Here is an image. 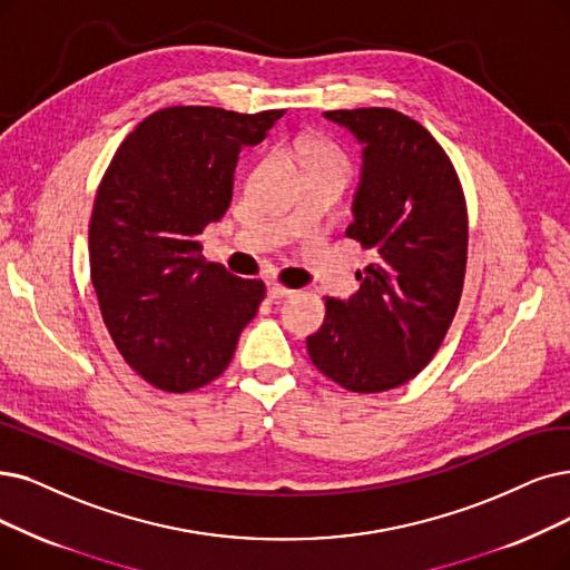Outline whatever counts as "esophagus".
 I'll list each match as a JSON object with an SVG mask.
<instances>
[{"instance_id":"esophagus-1","label":"esophagus","mask_w":570,"mask_h":570,"mask_svg":"<svg viewBox=\"0 0 570 570\" xmlns=\"http://www.w3.org/2000/svg\"><path fill=\"white\" fill-rule=\"evenodd\" d=\"M294 289H289V287H285V285H281V283H276V281H271L268 283V297L271 299H281V297H287V294H292Z\"/></svg>"}]
</instances>
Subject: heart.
<instances>
[{
  "instance_id": "heart-1",
  "label": "heart",
  "mask_w": 570,
  "mask_h": 570,
  "mask_svg": "<svg viewBox=\"0 0 570 570\" xmlns=\"http://www.w3.org/2000/svg\"><path fill=\"white\" fill-rule=\"evenodd\" d=\"M297 156L304 164L306 173L308 170H334L344 177H348V173H351V164H348L346 154L341 151L336 145H332L330 140L302 138L297 142Z\"/></svg>"
}]
</instances>
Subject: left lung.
I'll return each mask as SVG.
<instances>
[{
    "label": "left lung",
    "instance_id": "8db88e82",
    "mask_svg": "<svg viewBox=\"0 0 570 570\" xmlns=\"http://www.w3.org/2000/svg\"><path fill=\"white\" fill-rule=\"evenodd\" d=\"M362 145V177L346 236L372 249L348 302L325 299L306 338L313 364L341 389L381 393L414 379L459 311L468 264V208L440 142L389 107L325 111Z\"/></svg>",
    "mask_w": 570,
    "mask_h": 570
}]
</instances>
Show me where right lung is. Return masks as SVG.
Wrapping results in <instances>:
<instances>
[{
  "mask_svg": "<svg viewBox=\"0 0 570 570\" xmlns=\"http://www.w3.org/2000/svg\"><path fill=\"white\" fill-rule=\"evenodd\" d=\"M285 109L166 107L135 126L102 175L88 224L90 281L114 346L147 383L189 393L234 357L266 287L206 262L198 236L224 217L240 147Z\"/></svg>",
  "mask_w": 570,
  "mask_h": 570,
  "instance_id": "obj_1",
  "label": "right lung"
}]
</instances>
